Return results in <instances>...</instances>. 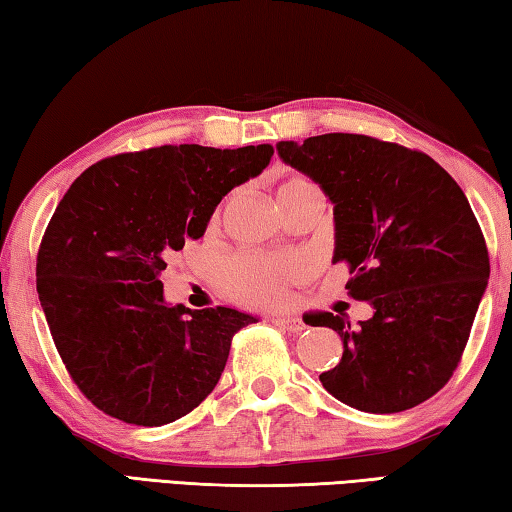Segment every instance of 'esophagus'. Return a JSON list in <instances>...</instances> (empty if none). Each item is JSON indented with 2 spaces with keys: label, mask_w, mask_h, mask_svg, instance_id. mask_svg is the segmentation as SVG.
<instances>
[{
  "label": "esophagus",
  "mask_w": 512,
  "mask_h": 512,
  "mask_svg": "<svg viewBox=\"0 0 512 512\" xmlns=\"http://www.w3.org/2000/svg\"><path fill=\"white\" fill-rule=\"evenodd\" d=\"M273 323L277 327L287 329V332H291V334H300L302 329H305V323H302L298 316H277V318H273Z\"/></svg>",
  "instance_id": "esophagus-1"
}]
</instances>
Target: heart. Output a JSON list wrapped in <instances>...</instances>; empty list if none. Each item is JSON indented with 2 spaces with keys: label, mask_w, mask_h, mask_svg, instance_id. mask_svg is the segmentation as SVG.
<instances>
[{
  "label": "heart",
  "mask_w": 512,
  "mask_h": 512,
  "mask_svg": "<svg viewBox=\"0 0 512 512\" xmlns=\"http://www.w3.org/2000/svg\"><path fill=\"white\" fill-rule=\"evenodd\" d=\"M305 178H291L277 187V198L307 187ZM302 275V264L293 257H264L246 255L239 257L228 271V289L235 298L248 305H271L280 300L293 282Z\"/></svg>",
  "instance_id": "b5f03b06"
}]
</instances>
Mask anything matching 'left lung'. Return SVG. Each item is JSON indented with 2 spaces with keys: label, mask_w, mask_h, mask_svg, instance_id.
Returning a JSON list of instances; mask_svg holds the SVG:
<instances>
[{
  "label": "left lung",
  "mask_w": 512,
  "mask_h": 512,
  "mask_svg": "<svg viewBox=\"0 0 512 512\" xmlns=\"http://www.w3.org/2000/svg\"><path fill=\"white\" fill-rule=\"evenodd\" d=\"M334 205V257L350 266V296L368 320L318 311L343 357L320 375L325 391L366 413H400L429 400L461 361L490 262L463 189L436 160L352 133L277 142Z\"/></svg>",
  "instance_id": "obj_1"
}]
</instances>
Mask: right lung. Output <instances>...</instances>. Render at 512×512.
<instances>
[{"instance_id": "1", "label": "right lung", "mask_w": 512, "mask_h": 512, "mask_svg": "<svg viewBox=\"0 0 512 512\" xmlns=\"http://www.w3.org/2000/svg\"><path fill=\"white\" fill-rule=\"evenodd\" d=\"M271 158V144L158 146L92 164L67 189L40 244L38 298L60 359L97 409L160 427L214 391L232 336L257 316L169 305L160 273Z\"/></svg>"}]
</instances>
